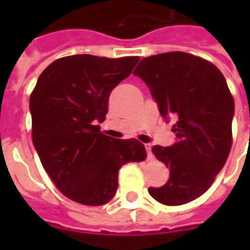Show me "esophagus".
I'll return each mask as SVG.
<instances>
[{
	"mask_svg": "<svg viewBox=\"0 0 250 250\" xmlns=\"http://www.w3.org/2000/svg\"><path fill=\"white\" fill-rule=\"evenodd\" d=\"M145 149H146V154H148V158H152V152H150L152 146H150V144H145Z\"/></svg>",
	"mask_w": 250,
	"mask_h": 250,
	"instance_id": "1",
	"label": "esophagus"
}]
</instances>
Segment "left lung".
I'll list each match as a JSON object with an SVG mask.
<instances>
[{
    "label": "left lung",
    "instance_id": "obj_1",
    "mask_svg": "<svg viewBox=\"0 0 250 250\" xmlns=\"http://www.w3.org/2000/svg\"><path fill=\"white\" fill-rule=\"evenodd\" d=\"M133 75L148 85L165 121H176L174 144L152 148L170 178L149 193L164 205L193 201L213 184L232 145L235 102L225 76L209 61L183 52L146 57Z\"/></svg>",
    "mask_w": 250,
    "mask_h": 250
}]
</instances>
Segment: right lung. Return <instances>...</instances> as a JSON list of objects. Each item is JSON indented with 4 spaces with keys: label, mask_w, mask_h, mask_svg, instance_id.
Returning a JSON list of instances; mask_svg holds the SVG:
<instances>
[{
    "label": "right lung",
    "mask_w": 250,
    "mask_h": 250,
    "mask_svg": "<svg viewBox=\"0 0 250 250\" xmlns=\"http://www.w3.org/2000/svg\"><path fill=\"white\" fill-rule=\"evenodd\" d=\"M139 60L76 54L54 61L37 79L29 98L33 145L53 183L72 201L109 202L117 193L119 168L146 157L140 141L106 136L98 125L111 90Z\"/></svg>",
    "instance_id": "add662e5"
}]
</instances>
